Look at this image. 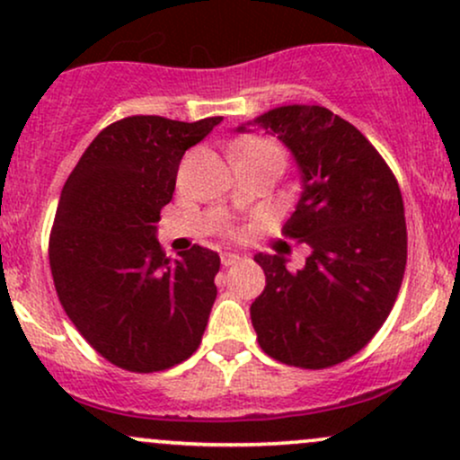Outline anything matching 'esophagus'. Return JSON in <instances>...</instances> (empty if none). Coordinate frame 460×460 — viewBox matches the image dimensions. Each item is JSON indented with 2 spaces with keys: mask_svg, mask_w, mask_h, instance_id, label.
<instances>
[{
  "mask_svg": "<svg viewBox=\"0 0 460 460\" xmlns=\"http://www.w3.org/2000/svg\"><path fill=\"white\" fill-rule=\"evenodd\" d=\"M220 261H223L225 268H229L240 261V255H235V252H223V255H220Z\"/></svg>",
  "mask_w": 460,
  "mask_h": 460,
  "instance_id": "1",
  "label": "esophagus"
}]
</instances>
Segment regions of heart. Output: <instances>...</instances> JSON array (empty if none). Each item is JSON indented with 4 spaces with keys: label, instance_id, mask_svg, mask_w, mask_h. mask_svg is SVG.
Returning a JSON list of instances; mask_svg holds the SVG:
<instances>
[{
    "label": "heart",
    "instance_id": "1",
    "mask_svg": "<svg viewBox=\"0 0 460 460\" xmlns=\"http://www.w3.org/2000/svg\"><path fill=\"white\" fill-rule=\"evenodd\" d=\"M252 146H270V145H266V142L261 140H244L240 145V149H252Z\"/></svg>",
    "mask_w": 460,
    "mask_h": 460
}]
</instances>
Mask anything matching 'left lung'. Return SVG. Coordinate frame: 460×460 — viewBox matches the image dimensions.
Segmentation results:
<instances>
[{"label": "left lung", "mask_w": 460, "mask_h": 460, "mask_svg": "<svg viewBox=\"0 0 460 460\" xmlns=\"http://www.w3.org/2000/svg\"><path fill=\"white\" fill-rule=\"evenodd\" d=\"M248 125L268 129L292 151L303 192L283 234L311 248L296 272L281 255L255 257L266 274L251 305L257 341L285 366H337L369 344L402 285L406 223L398 181L372 142L322 105H281Z\"/></svg>", "instance_id": "left-lung-1"}]
</instances>
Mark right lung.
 Returning <instances> with one entry per match:
<instances>
[{"label":"right lung","instance_id":"obj_1","mask_svg":"<svg viewBox=\"0 0 460 460\" xmlns=\"http://www.w3.org/2000/svg\"><path fill=\"white\" fill-rule=\"evenodd\" d=\"M220 120H116L62 188L49 235L58 298L84 340L116 367L162 372L200 344L220 257L194 244L171 261L155 223L175 192L183 153Z\"/></svg>","mask_w":460,"mask_h":460}]
</instances>
